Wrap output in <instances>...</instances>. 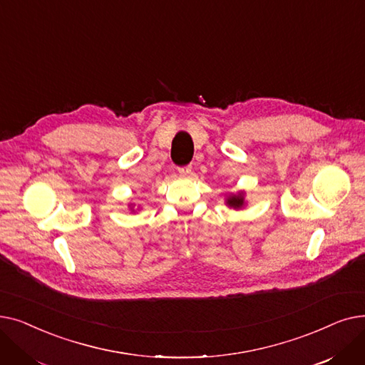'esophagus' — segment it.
Returning <instances> with one entry per match:
<instances>
[{
    "instance_id": "esophagus-1",
    "label": "esophagus",
    "mask_w": 365,
    "mask_h": 365,
    "mask_svg": "<svg viewBox=\"0 0 365 365\" xmlns=\"http://www.w3.org/2000/svg\"><path fill=\"white\" fill-rule=\"evenodd\" d=\"M178 170L180 175H189V173L192 171V165H183V167H179Z\"/></svg>"
}]
</instances>
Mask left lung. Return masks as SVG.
I'll return each mask as SVG.
<instances>
[{
    "mask_svg": "<svg viewBox=\"0 0 365 365\" xmlns=\"http://www.w3.org/2000/svg\"><path fill=\"white\" fill-rule=\"evenodd\" d=\"M227 204L231 205V207H235V208H237V207H241V205H242V195L240 194L238 197H237V195L231 197V198L227 200Z\"/></svg>",
    "mask_w": 365,
    "mask_h": 365,
    "instance_id": "left-lung-1",
    "label": "left lung"
}]
</instances>
